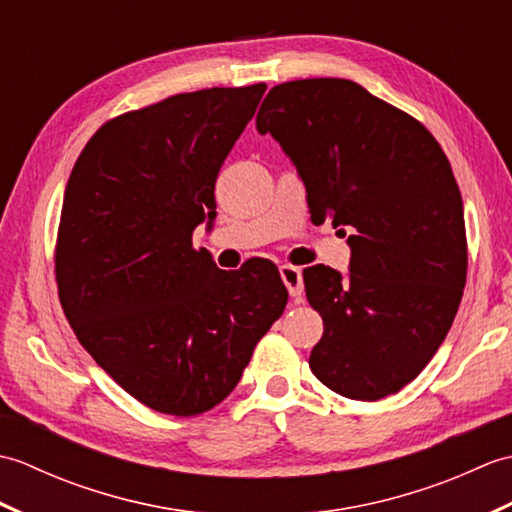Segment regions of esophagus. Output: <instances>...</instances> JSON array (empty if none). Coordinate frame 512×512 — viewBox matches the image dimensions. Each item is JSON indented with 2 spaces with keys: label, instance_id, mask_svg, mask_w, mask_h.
I'll list each match as a JSON object with an SVG mask.
<instances>
[{
  "label": "esophagus",
  "instance_id": "obj_1",
  "mask_svg": "<svg viewBox=\"0 0 512 512\" xmlns=\"http://www.w3.org/2000/svg\"><path fill=\"white\" fill-rule=\"evenodd\" d=\"M281 273V279H284V284L290 292V297L295 299V303H301L303 301V281H301V270L297 266H290V264H284L279 268Z\"/></svg>",
  "mask_w": 512,
  "mask_h": 512
}]
</instances>
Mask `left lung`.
Returning <instances> with one entry per match:
<instances>
[{
	"label": "left lung",
	"mask_w": 512,
	"mask_h": 512,
	"mask_svg": "<svg viewBox=\"0 0 512 512\" xmlns=\"http://www.w3.org/2000/svg\"><path fill=\"white\" fill-rule=\"evenodd\" d=\"M306 187L310 220L347 235L350 273L303 270L323 317L310 369L354 400L396 394L447 336L466 281L464 206L438 140L347 79L275 85L257 114Z\"/></svg>",
	"instance_id": "8db88e82"
}]
</instances>
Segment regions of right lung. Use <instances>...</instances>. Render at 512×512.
I'll return each mask as SVG.
<instances>
[{"instance_id":"add662e5","label":"right lung","mask_w":512,"mask_h":512,"mask_svg":"<svg viewBox=\"0 0 512 512\" xmlns=\"http://www.w3.org/2000/svg\"><path fill=\"white\" fill-rule=\"evenodd\" d=\"M266 92L176 94L105 123L63 195L57 284L76 339L127 394L198 416L242 378L288 303L270 262L220 270L191 233L215 220V180Z\"/></svg>"}]
</instances>
